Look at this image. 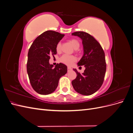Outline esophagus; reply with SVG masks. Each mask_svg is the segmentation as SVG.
Here are the masks:
<instances>
[{
	"label": "esophagus",
	"mask_w": 133,
	"mask_h": 133,
	"mask_svg": "<svg viewBox=\"0 0 133 133\" xmlns=\"http://www.w3.org/2000/svg\"><path fill=\"white\" fill-rule=\"evenodd\" d=\"M67 69H68V72H69V71H70L72 70V69H71V68L70 67H69V66H68Z\"/></svg>",
	"instance_id": "34e87169"
}]
</instances>
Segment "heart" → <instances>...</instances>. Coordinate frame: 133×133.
<instances>
[{"label":"heart","mask_w":133,"mask_h":133,"mask_svg":"<svg viewBox=\"0 0 133 133\" xmlns=\"http://www.w3.org/2000/svg\"><path fill=\"white\" fill-rule=\"evenodd\" d=\"M69 42L70 44L74 47V49H77L80 46V43L79 42L75 39H71L69 40ZM56 50L59 53L61 51V43L59 42L57 45H56ZM60 62L62 63L66 64L67 65H71L76 60V58L74 55H63L62 57L60 59Z\"/></svg>","instance_id":"obj_1"}]
</instances>
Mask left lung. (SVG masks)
Instances as JSON below:
<instances>
[{
    "mask_svg": "<svg viewBox=\"0 0 133 133\" xmlns=\"http://www.w3.org/2000/svg\"><path fill=\"white\" fill-rule=\"evenodd\" d=\"M72 35L78 36L82 40L84 55L78 65L85 67L82 74L73 69L76 78L71 82L72 85L79 94L91 95L100 89L104 82L107 69L105 53L99 42L89 34L76 31Z\"/></svg>",
    "mask_w": 133,
    "mask_h": 133,
    "instance_id": "left-lung-1",
    "label": "left lung"
}]
</instances>
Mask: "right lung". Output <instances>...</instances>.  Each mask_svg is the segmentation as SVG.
<instances>
[{
  "label": "right lung",
  "instance_id": "1",
  "mask_svg": "<svg viewBox=\"0 0 133 133\" xmlns=\"http://www.w3.org/2000/svg\"><path fill=\"white\" fill-rule=\"evenodd\" d=\"M64 36L53 30L46 31L34 40L28 51L27 73L32 88L40 94L54 92L59 79L67 73L64 64H57L55 68L49 64L50 56L57 54L56 45Z\"/></svg>",
  "mask_w": 133,
  "mask_h": 133
}]
</instances>
